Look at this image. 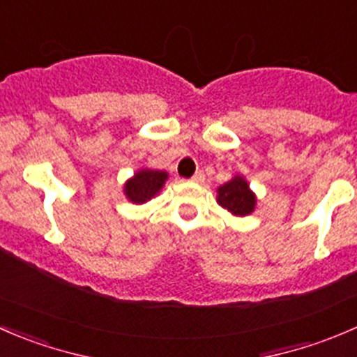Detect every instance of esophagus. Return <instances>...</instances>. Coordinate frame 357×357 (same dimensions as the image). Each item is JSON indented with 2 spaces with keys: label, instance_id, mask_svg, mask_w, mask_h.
<instances>
[{
  "label": "esophagus",
  "instance_id": "1",
  "mask_svg": "<svg viewBox=\"0 0 357 357\" xmlns=\"http://www.w3.org/2000/svg\"><path fill=\"white\" fill-rule=\"evenodd\" d=\"M190 180H192V182H196V183H203L204 182V174H203V172H196V174H194V177Z\"/></svg>",
  "mask_w": 357,
  "mask_h": 357
}]
</instances>
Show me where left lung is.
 I'll return each instance as SVG.
<instances>
[{
	"label": "left lung",
	"mask_w": 357,
	"mask_h": 357,
	"mask_svg": "<svg viewBox=\"0 0 357 357\" xmlns=\"http://www.w3.org/2000/svg\"><path fill=\"white\" fill-rule=\"evenodd\" d=\"M217 203L234 217H248L255 211L257 194L243 175H234L217 189Z\"/></svg>",
	"instance_id": "obj_1"
}]
</instances>
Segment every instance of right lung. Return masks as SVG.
<instances>
[{"label":"right lung","mask_w":357,"mask_h":357,"mask_svg":"<svg viewBox=\"0 0 357 357\" xmlns=\"http://www.w3.org/2000/svg\"><path fill=\"white\" fill-rule=\"evenodd\" d=\"M168 180V172L151 170V168H140L130 177L123 185L126 199L133 204H144L153 199L163 189L165 182Z\"/></svg>","instance_id":"obj_1"}]
</instances>
